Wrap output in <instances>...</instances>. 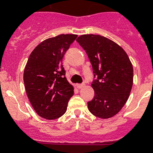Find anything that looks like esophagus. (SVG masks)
<instances>
[{"instance_id": "1", "label": "esophagus", "mask_w": 153, "mask_h": 153, "mask_svg": "<svg viewBox=\"0 0 153 153\" xmlns=\"http://www.w3.org/2000/svg\"><path fill=\"white\" fill-rule=\"evenodd\" d=\"M84 86H85V84H77L76 86H77V88L78 89H82V88H83Z\"/></svg>"}]
</instances>
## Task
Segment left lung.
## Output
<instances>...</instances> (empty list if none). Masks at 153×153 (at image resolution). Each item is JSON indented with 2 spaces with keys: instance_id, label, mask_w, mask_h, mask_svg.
I'll use <instances>...</instances> for the list:
<instances>
[{
  "instance_id": "left-lung-1",
  "label": "left lung",
  "mask_w": 153,
  "mask_h": 153,
  "mask_svg": "<svg viewBox=\"0 0 153 153\" xmlns=\"http://www.w3.org/2000/svg\"><path fill=\"white\" fill-rule=\"evenodd\" d=\"M86 51L96 79L94 98L88 109L99 118L115 116L128 100L133 83V68L128 55L111 39L100 35H82L76 39Z\"/></svg>"
}]
</instances>
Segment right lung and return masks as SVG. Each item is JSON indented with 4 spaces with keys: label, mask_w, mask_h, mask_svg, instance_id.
<instances>
[{
    "label": "right lung",
    "mask_w": 153,
    "mask_h": 153,
    "mask_svg": "<svg viewBox=\"0 0 153 153\" xmlns=\"http://www.w3.org/2000/svg\"><path fill=\"white\" fill-rule=\"evenodd\" d=\"M74 34H61L41 42L31 53L24 71L27 96L36 114L54 120L66 113L74 87L65 77L62 61Z\"/></svg>",
    "instance_id": "obj_1"
}]
</instances>
